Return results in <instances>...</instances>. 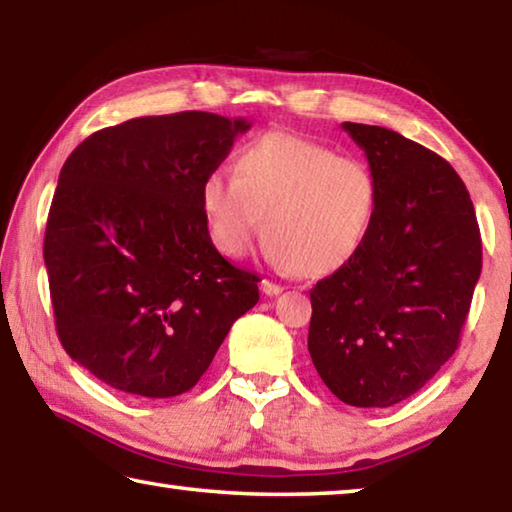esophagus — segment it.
Listing matches in <instances>:
<instances>
[{"label": "esophagus", "instance_id": "obj_1", "mask_svg": "<svg viewBox=\"0 0 512 512\" xmlns=\"http://www.w3.org/2000/svg\"><path fill=\"white\" fill-rule=\"evenodd\" d=\"M262 291L266 293V296H280L284 287H282V284L271 282V280H262Z\"/></svg>", "mask_w": 512, "mask_h": 512}]
</instances>
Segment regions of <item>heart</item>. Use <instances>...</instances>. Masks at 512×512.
Segmentation results:
<instances>
[{
    "instance_id": "1",
    "label": "heart",
    "mask_w": 512,
    "mask_h": 512,
    "mask_svg": "<svg viewBox=\"0 0 512 512\" xmlns=\"http://www.w3.org/2000/svg\"><path fill=\"white\" fill-rule=\"evenodd\" d=\"M379 196L366 162L282 131L248 142L235 176L212 171L201 187L210 235L223 255H246L264 213L268 262L305 277L334 275L361 255Z\"/></svg>"
}]
</instances>
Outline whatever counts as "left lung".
I'll use <instances>...</instances> for the list:
<instances>
[{
	"instance_id": "left-lung-1",
	"label": "left lung",
	"mask_w": 512,
	"mask_h": 512,
	"mask_svg": "<svg viewBox=\"0 0 512 512\" xmlns=\"http://www.w3.org/2000/svg\"><path fill=\"white\" fill-rule=\"evenodd\" d=\"M379 183L366 248L311 289L309 354L341 402L386 409L418 393L452 357L481 275L470 194L418 142L345 121Z\"/></svg>"
}]
</instances>
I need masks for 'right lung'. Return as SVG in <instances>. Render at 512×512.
I'll return each mask as SVG.
<instances>
[{
    "label": "right lung",
    "mask_w": 512,
    "mask_h": 512,
    "mask_svg": "<svg viewBox=\"0 0 512 512\" xmlns=\"http://www.w3.org/2000/svg\"><path fill=\"white\" fill-rule=\"evenodd\" d=\"M248 128L198 110L128 119L65 160L45 232L51 305L65 352L103 384L187 393L257 305L259 277L219 255L201 203Z\"/></svg>",
    "instance_id": "right-lung-1"
}]
</instances>
